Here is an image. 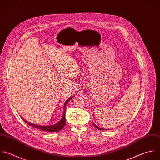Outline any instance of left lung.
I'll use <instances>...</instances> for the list:
<instances>
[{
	"mask_svg": "<svg viewBox=\"0 0 160 160\" xmlns=\"http://www.w3.org/2000/svg\"><path fill=\"white\" fill-rule=\"evenodd\" d=\"M93 124L94 125V126L97 128V129H98V130H107V129H104V128H100V127H97L93 122Z\"/></svg>",
	"mask_w": 160,
	"mask_h": 160,
	"instance_id": "obj_1",
	"label": "left lung"
}]
</instances>
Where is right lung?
Segmentation results:
<instances>
[{
  "instance_id": "1",
  "label": "right lung",
  "mask_w": 160,
  "mask_h": 160,
  "mask_svg": "<svg viewBox=\"0 0 160 160\" xmlns=\"http://www.w3.org/2000/svg\"><path fill=\"white\" fill-rule=\"evenodd\" d=\"M73 98V97H70V98H68L64 103V106H63V116L61 118V120L56 124L55 125H47V126H42V125H35L33 123H31L30 122H28L27 121H26L25 119H23L22 117V118L23 119V120L27 123L28 125L33 127L45 131V132H59L60 131L65 125V108L67 104V103L72 99Z\"/></svg>"
}]
</instances>
